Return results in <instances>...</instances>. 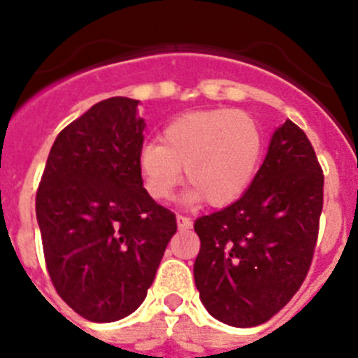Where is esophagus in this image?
Segmentation results:
<instances>
[{"label":"esophagus","mask_w":358,"mask_h":358,"mask_svg":"<svg viewBox=\"0 0 358 358\" xmlns=\"http://www.w3.org/2000/svg\"><path fill=\"white\" fill-rule=\"evenodd\" d=\"M177 227L179 229H189L192 227V220L188 217H185V215H177Z\"/></svg>","instance_id":"esophagus-1"}]
</instances>
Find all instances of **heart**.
Segmentation results:
<instances>
[{"label":"heart","instance_id":"b5f03b06","mask_svg":"<svg viewBox=\"0 0 358 358\" xmlns=\"http://www.w3.org/2000/svg\"><path fill=\"white\" fill-rule=\"evenodd\" d=\"M264 152V134L245 110H194L170 122L163 143L148 141L140 152L145 189L156 201L172 197L185 169L194 185L189 197L211 206L235 202L249 188Z\"/></svg>","mask_w":358,"mask_h":358}]
</instances>
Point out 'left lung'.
<instances>
[{
    "label": "left lung",
    "mask_w": 358,
    "mask_h": 358,
    "mask_svg": "<svg viewBox=\"0 0 358 358\" xmlns=\"http://www.w3.org/2000/svg\"><path fill=\"white\" fill-rule=\"evenodd\" d=\"M324 176L305 132L287 120L238 201L195 220L201 301L231 327H258L303 285L314 258Z\"/></svg>",
    "instance_id": "obj_1"
}]
</instances>
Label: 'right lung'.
I'll list each match as a JSON object with an SVG mask.
<instances>
[{
  "label": "right lung",
  "instance_id": "obj_1",
  "mask_svg": "<svg viewBox=\"0 0 358 358\" xmlns=\"http://www.w3.org/2000/svg\"><path fill=\"white\" fill-rule=\"evenodd\" d=\"M138 100L94 103L57 136L36 195L57 294L87 321L132 314L177 231L176 213L143 188Z\"/></svg>",
  "mask_w": 358,
  "mask_h": 358
}]
</instances>
